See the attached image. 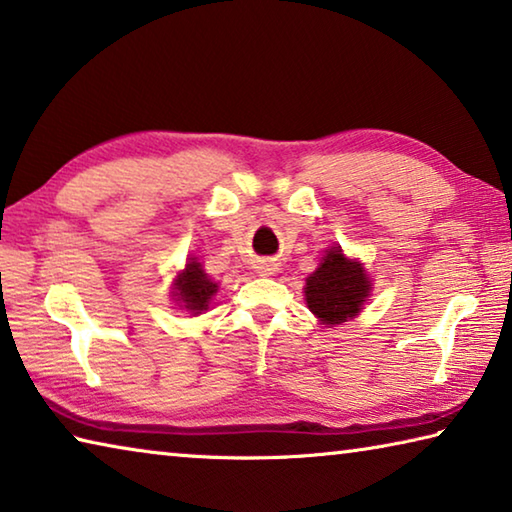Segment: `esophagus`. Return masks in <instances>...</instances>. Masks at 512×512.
Wrapping results in <instances>:
<instances>
[{"mask_svg":"<svg viewBox=\"0 0 512 512\" xmlns=\"http://www.w3.org/2000/svg\"><path fill=\"white\" fill-rule=\"evenodd\" d=\"M262 268H264V266H262ZM266 271H271V268H264V273H266Z\"/></svg>","mask_w":512,"mask_h":512,"instance_id":"1","label":"esophagus"}]
</instances>
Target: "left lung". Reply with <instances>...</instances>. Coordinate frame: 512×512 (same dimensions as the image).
<instances>
[{
  "mask_svg": "<svg viewBox=\"0 0 512 512\" xmlns=\"http://www.w3.org/2000/svg\"><path fill=\"white\" fill-rule=\"evenodd\" d=\"M368 293L370 280L363 273V266L345 259L339 246L327 250L316 273L307 277L305 287L307 307L325 325H339L357 316Z\"/></svg>",
  "mask_w": 512,
  "mask_h": 512,
  "instance_id": "obj_1",
  "label": "left lung"
}]
</instances>
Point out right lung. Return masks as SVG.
<instances>
[{
  "label": "right lung",
  "mask_w": 512,
  "mask_h": 512,
  "mask_svg": "<svg viewBox=\"0 0 512 512\" xmlns=\"http://www.w3.org/2000/svg\"><path fill=\"white\" fill-rule=\"evenodd\" d=\"M214 293H216V284L207 277L201 264L189 262L185 273L178 275L176 293H173V296H178V300L183 302L185 309L194 311V314H201V311L210 307V300Z\"/></svg>",
  "instance_id": "add662e5"
}]
</instances>
